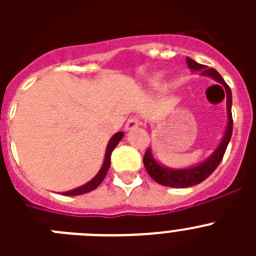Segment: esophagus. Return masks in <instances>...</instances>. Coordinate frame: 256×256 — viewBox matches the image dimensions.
I'll return each instance as SVG.
<instances>
[{
	"label": "esophagus",
	"mask_w": 256,
	"mask_h": 256,
	"mask_svg": "<svg viewBox=\"0 0 256 256\" xmlns=\"http://www.w3.org/2000/svg\"><path fill=\"white\" fill-rule=\"evenodd\" d=\"M141 126V122H140L138 118L133 116V118H130V119L126 120V130H136L137 126Z\"/></svg>",
	"instance_id": "esophagus-1"
}]
</instances>
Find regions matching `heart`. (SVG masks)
I'll list each match as a JSON object with an SVG mask.
<instances>
[{
	"label": "heart",
	"mask_w": 256,
	"mask_h": 256,
	"mask_svg": "<svg viewBox=\"0 0 256 256\" xmlns=\"http://www.w3.org/2000/svg\"><path fill=\"white\" fill-rule=\"evenodd\" d=\"M158 83H159V80H158Z\"/></svg>",
	"instance_id": "b5f03b06"
}]
</instances>
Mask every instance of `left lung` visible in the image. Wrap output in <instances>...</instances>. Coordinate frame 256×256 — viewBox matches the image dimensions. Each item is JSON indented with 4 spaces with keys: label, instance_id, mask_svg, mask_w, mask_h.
<instances>
[{
    "label": "left lung",
    "instance_id": "1",
    "mask_svg": "<svg viewBox=\"0 0 256 256\" xmlns=\"http://www.w3.org/2000/svg\"><path fill=\"white\" fill-rule=\"evenodd\" d=\"M187 65H188V68L192 72H200L201 76H210L216 82L220 83L223 86L226 92L224 96L227 98L228 122L227 126H226L224 134L222 137L218 148L212 151V154L209 158H206L205 160L198 162V164L188 166V168L173 169L160 164L154 158L152 151L148 148V150L144 152V165L146 170H148V173L159 184H162V186L166 187H174V188H186V187L198 184V183L206 180L210 174L216 170L219 162L223 159V156H224L226 148H227L228 144H230V136H232V126H234V122H232V92H230V88L228 87L227 83L224 82V79L222 78V76L216 69H210V68H206L205 65L198 64V62H196V61H194L190 58H187Z\"/></svg>",
    "mask_w": 256,
    "mask_h": 256
}]
</instances>
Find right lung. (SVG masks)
I'll list each match as a JSON object with an SVG mask.
<instances>
[{"label": "right lung", "mask_w": 256, "mask_h": 256, "mask_svg": "<svg viewBox=\"0 0 256 256\" xmlns=\"http://www.w3.org/2000/svg\"><path fill=\"white\" fill-rule=\"evenodd\" d=\"M123 136H124L123 132H118V133H115L114 136H112V138H110L108 146H106L105 159H104L102 166H101L100 172H98V173H97L91 180H90V182L84 183L83 186H79V187H76V188H74V190H70V191L62 192V195H65V196L83 195V194H87V192L94 191V188H97V187L100 186L101 182H102L104 178H105L106 173H108V168H110V156H112V150H114V148H116V144L120 142V140L123 138Z\"/></svg>", "instance_id": "obj_1"}]
</instances>
